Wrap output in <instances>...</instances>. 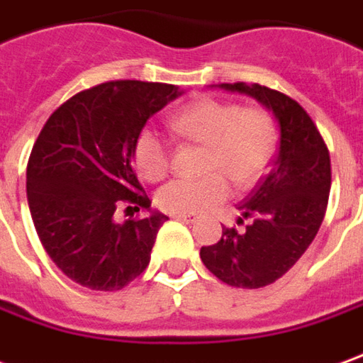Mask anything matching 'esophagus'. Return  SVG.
Instances as JSON below:
<instances>
[{
	"mask_svg": "<svg viewBox=\"0 0 363 363\" xmlns=\"http://www.w3.org/2000/svg\"><path fill=\"white\" fill-rule=\"evenodd\" d=\"M173 218L181 220V222H186V224H194V222H196V216H194V214H173Z\"/></svg>",
	"mask_w": 363,
	"mask_h": 363,
	"instance_id": "34e87169",
	"label": "esophagus"
}]
</instances>
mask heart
Wrapping results in <instances>:
<instances>
[{
	"instance_id": "1",
	"label": "heart",
	"mask_w": 363,
	"mask_h": 363,
	"mask_svg": "<svg viewBox=\"0 0 363 363\" xmlns=\"http://www.w3.org/2000/svg\"><path fill=\"white\" fill-rule=\"evenodd\" d=\"M179 138L204 145L202 179H177L157 192V206L169 214H196L224 202L230 182L245 189L265 173L275 153L277 133L267 111L214 98H200L171 118ZM133 163L145 181H161L169 173V147L151 129L133 143Z\"/></svg>"
}]
</instances>
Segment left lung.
<instances>
[{"label":"left lung","mask_w":363,"mask_h":363,"mask_svg":"<svg viewBox=\"0 0 363 363\" xmlns=\"http://www.w3.org/2000/svg\"><path fill=\"white\" fill-rule=\"evenodd\" d=\"M245 94L273 113L279 151L252 194L240 204L238 228H222L214 245L200 250L210 273L232 287L259 289L283 277L313 243L330 194V155L323 135L298 104L259 84H218Z\"/></svg>","instance_id":"8db88e82"}]
</instances>
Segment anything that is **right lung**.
<instances>
[{"mask_svg": "<svg viewBox=\"0 0 363 363\" xmlns=\"http://www.w3.org/2000/svg\"><path fill=\"white\" fill-rule=\"evenodd\" d=\"M179 86L118 80L78 92L52 111L27 164V200L39 240L58 269L82 287L120 291L151 259L169 220L151 208L133 171V143ZM141 220H113L119 202Z\"/></svg>", "mask_w": 363, "mask_h": 363, "instance_id": "obj_1", "label": "right lung"}]
</instances>
